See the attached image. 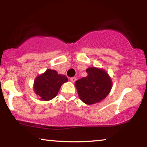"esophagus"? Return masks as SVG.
Returning <instances> with one entry per match:
<instances>
[{"label": "esophagus", "instance_id": "esophagus-1", "mask_svg": "<svg viewBox=\"0 0 147 147\" xmlns=\"http://www.w3.org/2000/svg\"><path fill=\"white\" fill-rule=\"evenodd\" d=\"M70 80H71L72 82H75L76 80H77V79H76V78H75V77H72L70 78Z\"/></svg>", "mask_w": 147, "mask_h": 147}]
</instances>
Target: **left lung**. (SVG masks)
<instances>
[{"label": "left lung", "mask_w": 147, "mask_h": 147, "mask_svg": "<svg viewBox=\"0 0 147 147\" xmlns=\"http://www.w3.org/2000/svg\"><path fill=\"white\" fill-rule=\"evenodd\" d=\"M88 76L77 80L75 86L82 102L88 105L101 102L111 90V78L104 69L89 67L86 69Z\"/></svg>", "instance_id": "obj_1"}]
</instances>
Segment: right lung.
<instances>
[{
  "label": "right lung",
  "mask_w": 147,
  "mask_h": 147,
  "mask_svg": "<svg viewBox=\"0 0 147 147\" xmlns=\"http://www.w3.org/2000/svg\"><path fill=\"white\" fill-rule=\"evenodd\" d=\"M65 76L58 74L55 70L47 69L34 81V92L40 100L48 101L57 95L62 84L67 82Z\"/></svg>",
  "instance_id": "right-lung-1"
}]
</instances>
